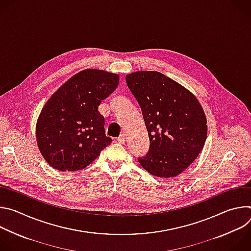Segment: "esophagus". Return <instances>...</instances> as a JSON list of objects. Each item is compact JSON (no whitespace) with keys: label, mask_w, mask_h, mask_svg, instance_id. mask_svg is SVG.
Returning a JSON list of instances; mask_svg holds the SVG:
<instances>
[{"label":"esophagus","mask_w":251,"mask_h":251,"mask_svg":"<svg viewBox=\"0 0 251 251\" xmlns=\"http://www.w3.org/2000/svg\"><path fill=\"white\" fill-rule=\"evenodd\" d=\"M117 141L119 143H121V144H124L125 143V134H121L118 138H117Z\"/></svg>","instance_id":"34e87169"}]
</instances>
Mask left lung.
<instances>
[{
    "label": "left lung",
    "mask_w": 251,
    "mask_h": 251,
    "mask_svg": "<svg viewBox=\"0 0 251 251\" xmlns=\"http://www.w3.org/2000/svg\"><path fill=\"white\" fill-rule=\"evenodd\" d=\"M126 82L137 99L150 139L140 165L153 176L174 177L184 172L202 150L206 117L198 98L158 71H136Z\"/></svg>",
    "instance_id": "8db88e82"
}]
</instances>
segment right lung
I'll list each match as a JSON object with an SVG mask.
<instances>
[{
  "label": "right lung",
  "mask_w": 251,
  "mask_h": 251,
  "mask_svg": "<svg viewBox=\"0 0 251 251\" xmlns=\"http://www.w3.org/2000/svg\"><path fill=\"white\" fill-rule=\"evenodd\" d=\"M118 83L116 74L84 69L51 95L35 126L39 150L50 166L61 172L82 170L110 145L98 106Z\"/></svg>",
  "instance_id": "1"
}]
</instances>
